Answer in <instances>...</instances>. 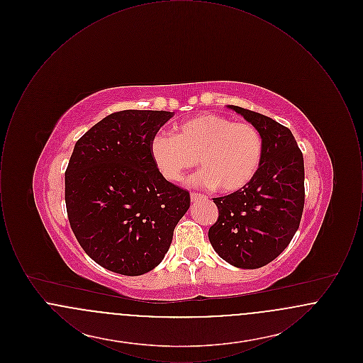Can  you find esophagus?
<instances>
[{"instance_id":"1","label":"esophagus","mask_w":363,"mask_h":363,"mask_svg":"<svg viewBox=\"0 0 363 363\" xmlns=\"http://www.w3.org/2000/svg\"><path fill=\"white\" fill-rule=\"evenodd\" d=\"M203 199H206V196H203V194H200V193H191V194H190V201H191V203L199 201V200H203Z\"/></svg>"}]
</instances>
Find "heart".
<instances>
[{"mask_svg": "<svg viewBox=\"0 0 363 363\" xmlns=\"http://www.w3.org/2000/svg\"><path fill=\"white\" fill-rule=\"evenodd\" d=\"M150 152L157 172L170 182L182 181L197 163L201 172L193 184L234 193L257 174L262 138L249 122H234L220 114H200L173 128V138L157 135Z\"/></svg>", "mask_w": 363, "mask_h": 363, "instance_id": "obj_1", "label": "heart"}]
</instances>
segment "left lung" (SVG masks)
<instances>
[{
    "label": "left lung",
    "mask_w": 363,
    "mask_h": 363,
    "mask_svg": "<svg viewBox=\"0 0 363 363\" xmlns=\"http://www.w3.org/2000/svg\"><path fill=\"white\" fill-rule=\"evenodd\" d=\"M262 138V157L250 184L216 197V223L208 238L228 264L256 269L274 261L296 233L305 204L303 156L289 128L256 111L228 104Z\"/></svg>",
    "instance_id": "left-lung-1"
}]
</instances>
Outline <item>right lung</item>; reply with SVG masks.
Masks as SVG:
<instances>
[{"label":"right lung","instance_id":"1","mask_svg":"<svg viewBox=\"0 0 363 363\" xmlns=\"http://www.w3.org/2000/svg\"><path fill=\"white\" fill-rule=\"evenodd\" d=\"M170 111L123 110L77 140L65 172L70 227L86 255L106 269L138 277L167 253L190 207L189 191L169 182L150 144Z\"/></svg>","mask_w":363,"mask_h":363}]
</instances>
